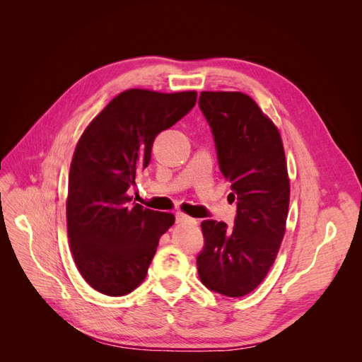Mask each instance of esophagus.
<instances>
[{
	"instance_id": "1",
	"label": "esophagus",
	"mask_w": 362,
	"mask_h": 362,
	"mask_svg": "<svg viewBox=\"0 0 362 362\" xmlns=\"http://www.w3.org/2000/svg\"><path fill=\"white\" fill-rule=\"evenodd\" d=\"M177 223H189V225H196L198 222H196V218H192L189 216H185L184 213H177Z\"/></svg>"
}]
</instances>
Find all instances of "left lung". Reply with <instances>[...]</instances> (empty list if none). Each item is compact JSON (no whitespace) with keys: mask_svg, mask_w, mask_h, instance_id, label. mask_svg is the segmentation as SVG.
I'll return each instance as SVG.
<instances>
[{"mask_svg":"<svg viewBox=\"0 0 362 362\" xmlns=\"http://www.w3.org/2000/svg\"><path fill=\"white\" fill-rule=\"evenodd\" d=\"M199 108L211 128L217 161L237 204L234 226L201 223L205 246L198 273L214 293L240 298L255 290L275 262L286 233L290 182L278 128L250 96L202 92Z\"/></svg>","mask_w":362,"mask_h":362,"instance_id":"1","label":"left lung"}]
</instances>
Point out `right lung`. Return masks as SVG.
<instances>
[{
    "label": "right lung",
    "instance_id": "add662e5",
    "mask_svg": "<svg viewBox=\"0 0 362 362\" xmlns=\"http://www.w3.org/2000/svg\"><path fill=\"white\" fill-rule=\"evenodd\" d=\"M196 92L129 89L108 103L75 148L68 184V235L81 276L96 291L124 296L144 282L160 237L175 217L131 202L158 133L187 115Z\"/></svg>",
    "mask_w": 362,
    "mask_h": 362
}]
</instances>
